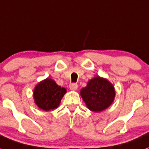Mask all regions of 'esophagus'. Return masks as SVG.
Returning a JSON list of instances; mask_svg holds the SVG:
<instances>
[{
	"instance_id": "34e87169",
	"label": "esophagus",
	"mask_w": 149,
	"mask_h": 149,
	"mask_svg": "<svg viewBox=\"0 0 149 149\" xmlns=\"http://www.w3.org/2000/svg\"><path fill=\"white\" fill-rule=\"evenodd\" d=\"M77 88H78V85H77V83H71V84L70 85V90H72V91L77 90Z\"/></svg>"
}]
</instances>
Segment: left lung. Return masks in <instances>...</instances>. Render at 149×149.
I'll return each instance as SVG.
<instances>
[{"label":"left lung","instance_id":"8db88e82","mask_svg":"<svg viewBox=\"0 0 149 149\" xmlns=\"http://www.w3.org/2000/svg\"><path fill=\"white\" fill-rule=\"evenodd\" d=\"M80 95L90 111L101 112L113 103L115 90L109 81L98 76L88 81Z\"/></svg>","mask_w":149,"mask_h":149}]
</instances>
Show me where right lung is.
<instances>
[{"label":"right lung","mask_w":149,"mask_h":149,"mask_svg":"<svg viewBox=\"0 0 149 149\" xmlns=\"http://www.w3.org/2000/svg\"><path fill=\"white\" fill-rule=\"evenodd\" d=\"M67 90L57 85L51 79L47 78L35 87L33 92L36 105L45 111L57 108Z\"/></svg>","instance_id":"1"}]
</instances>
